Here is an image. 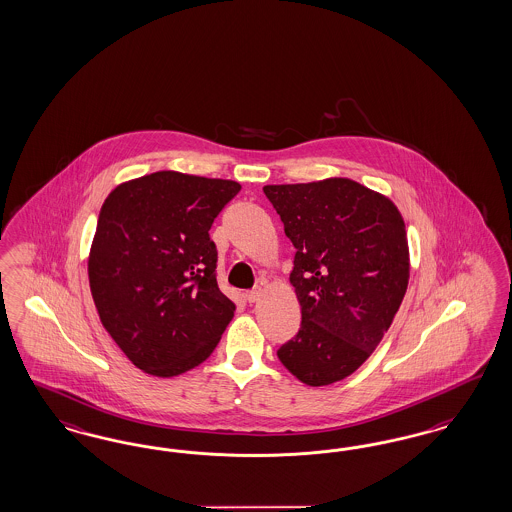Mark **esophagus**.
<instances>
[{
  "instance_id": "esophagus-1",
  "label": "esophagus",
  "mask_w": 512,
  "mask_h": 512,
  "mask_svg": "<svg viewBox=\"0 0 512 512\" xmlns=\"http://www.w3.org/2000/svg\"><path fill=\"white\" fill-rule=\"evenodd\" d=\"M259 297H261V287H255V289H251V291L246 293L247 302H257Z\"/></svg>"
}]
</instances>
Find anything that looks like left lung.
Returning <instances> with one entry per match:
<instances>
[{"label":"left lung","mask_w":512,"mask_h":512,"mask_svg":"<svg viewBox=\"0 0 512 512\" xmlns=\"http://www.w3.org/2000/svg\"><path fill=\"white\" fill-rule=\"evenodd\" d=\"M263 191L297 249L289 282L302 321L278 357L306 386L335 384L371 357L403 302L410 278L403 215L388 196L348 177Z\"/></svg>","instance_id":"8db88e82"}]
</instances>
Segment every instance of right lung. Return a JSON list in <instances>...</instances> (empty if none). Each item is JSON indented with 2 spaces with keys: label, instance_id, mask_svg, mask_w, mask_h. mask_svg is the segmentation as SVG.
<instances>
[{
  "label": "right lung",
  "instance_id": "1",
  "mask_svg": "<svg viewBox=\"0 0 512 512\" xmlns=\"http://www.w3.org/2000/svg\"><path fill=\"white\" fill-rule=\"evenodd\" d=\"M240 189L162 170L107 196L90 246V293L107 333L141 371H191L225 333L236 306L219 291L210 229Z\"/></svg>",
  "mask_w": 512,
  "mask_h": 512
}]
</instances>
